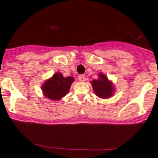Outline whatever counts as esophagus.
I'll return each instance as SVG.
<instances>
[{
	"mask_svg": "<svg viewBox=\"0 0 158 158\" xmlns=\"http://www.w3.org/2000/svg\"><path fill=\"white\" fill-rule=\"evenodd\" d=\"M78 80L81 82L85 81V80H86L85 76V75H79V76H78Z\"/></svg>",
	"mask_w": 158,
	"mask_h": 158,
	"instance_id": "1",
	"label": "esophagus"
}]
</instances>
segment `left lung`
Wrapping results in <instances>:
<instances>
[{
  "label": "left lung",
  "mask_w": 158,
  "mask_h": 158,
  "mask_svg": "<svg viewBox=\"0 0 158 158\" xmlns=\"http://www.w3.org/2000/svg\"><path fill=\"white\" fill-rule=\"evenodd\" d=\"M95 94L102 99H108L114 95L115 91L112 81L108 80L107 77L103 73L98 74V79L91 81Z\"/></svg>",
  "instance_id": "1"
}]
</instances>
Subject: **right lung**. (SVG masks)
<instances>
[{
  "label": "right lung",
  "mask_w": 158,
  "mask_h": 158,
  "mask_svg": "<svg viewBox=\"0 0 158 158\" xmlns=\"http://www.w3.org/2000/svg\"><path fill=\"white\" fill-rule=\"evenodd\" d=\"M74 81L72 76L64 77L62 73H55L42 85L43 96L51 100H59L69 93L71 85Z\"/></svg>",
  "instance_id": "1"
}]
</instances>
